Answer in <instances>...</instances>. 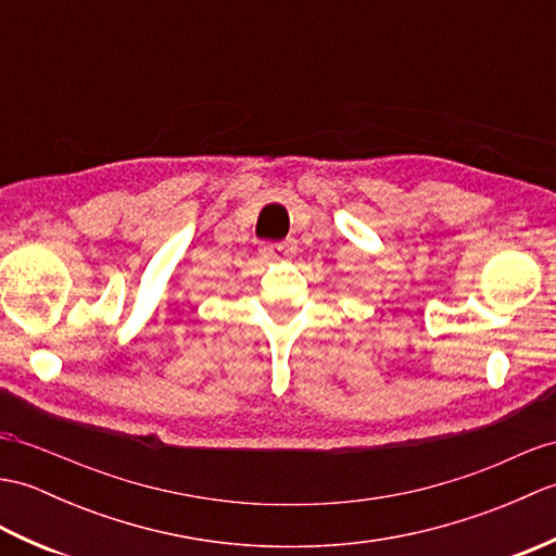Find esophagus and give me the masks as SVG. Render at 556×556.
<instances>
[{
	"label": "esophagus",
	"mask_w": 556,
	"mask_h": 556,
	"mask_svg": "<svg viewBox=\"0 0 556 556\" xmlns=\"http://www.w3.org/2000/svg\"><path fill=\"white\" fill-rule=\"evenodd\" d=\"M260 253L267 255L269 260H289L293 255V243L281 241V243H263Z\"/></svg>",
	"instance_id": "34e87169"
}]
</instances>
